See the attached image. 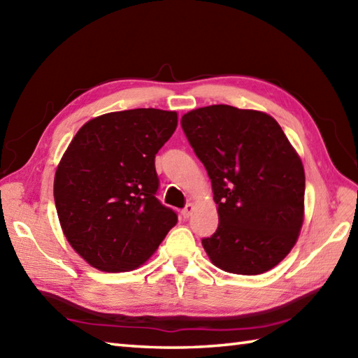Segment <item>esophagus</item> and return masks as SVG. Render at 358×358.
Instances as JSON below:
<instances>
[{"label":"esophagus","mask_w":358,"mask_h":358,"mask_svg":"<svg viewBox=\"0 0 358 358\" xmlns=\"http://www.w3.org/2000/svg\"><path fill=\"white\" fill-rule=\"evenodd\" d=\"M192 210H194V204L189 203V204H186L183 209H181V215H183L185 218H189L192 214Z\"/></svg>","instance_id":"1"}]
</instances>
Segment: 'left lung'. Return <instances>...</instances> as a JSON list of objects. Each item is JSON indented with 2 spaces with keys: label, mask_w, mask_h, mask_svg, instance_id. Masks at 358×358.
Wrapping results in <instances>:
<instances>
[{
  "label": "left lung",
  "mask_w": 358,
  "mask_h": 358,
  "mask_svg": "<svg viewBox=\"0 0 358 358\" xmlns=\"http://www.w3.org/2000/svg\"><path fill=\"white\" fill-rule=\"evenodd\" d=\"M218 204V227L203 248L217 268L258 275L291 252L305 214V169L264 112L214 104L181 118Z\"/></svg>",
  "instance_id": "obj_1"
}]
</instances>
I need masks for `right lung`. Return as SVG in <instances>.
<instances>
[{
    "instance_id": "obj_1",
    "label": "right lung",
    "mask_w": 358,
    "mask_h": 358,
    "mask_svg": "<svg viewBox=\"0 0 358 358\" xmlns=\"http://www.w3.org/2000/svg\"><path fill=\"white\" fill-rule=\"evenodd\" d=\"M177 112L132 109L87 121L57 167V214L67 241L94 268H138L177 214L157 199L155 155L177 129Z\"/></svg>"
}]
</instances>
